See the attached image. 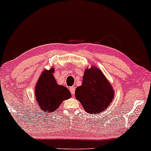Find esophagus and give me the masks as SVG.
Here are the masks:
<instances>
[{
	"label": "esophagus",
	"mask_w": 151,
	"mask_h": 151,
	"mask_svg": "<svg viewBox=\"0 0 151 151\" xmlns=\"http://www.w3.org/2000/svg\"><path fill=\"white\" fill-rule=\"evenodd\" d=\"M70 91L72 94H74V92H75V87H74V86H71L70 88Z\"/></svg>",
	"instance_id": "34e87169"
}]
</instances>
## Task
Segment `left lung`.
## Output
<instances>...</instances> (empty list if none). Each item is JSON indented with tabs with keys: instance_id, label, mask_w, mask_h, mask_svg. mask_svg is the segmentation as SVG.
Returning a JSON list of instances; mask_svg holds the SVG:
<instances>
[{
	"instance_id": "1",
	"label": "left lung",
	"mask_w": 151,
	"mask_h": 151,
	"mask_svg": "<svg viewBox=\"0 0 151 151\" xmlns=\"http://www.w3.org/2000/svg\"><path fill=\"white\" fill-rule=\"evenodd\" d=\"M114 95L112 86L99 69L86 70L82 84L75 91V97L87 113L97 114L104 111L111 103Z\"/></svg>"
}]
</instances>
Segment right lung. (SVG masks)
Wrapping results in <instances>:
<instances>
[{
	"instance_id": "add662e5",
	"label": "right lung",
	"mask_w": 151,
	"mask_h": 151,
	"mask_svg": "<svg viewBox=\"0 0 151 151\" xmlns=\"http://www.w3.org/2000/svg\"><path fill=\"white\" fill-rule=\"evenodd\" d=\"M53 69L45 70L38 79L35 86V96L41 110L46 112L55 111L64 100L71 97L69 89L59 85L52 73Z\"/></svg>"
}]
</instances>
